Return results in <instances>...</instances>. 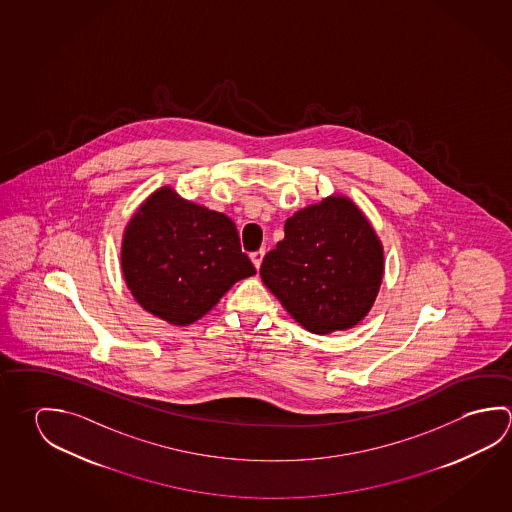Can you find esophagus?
<instances>
[{
	"label": "esophagus",
	"instance_id": "esophagus-1",
	"mask_svg": "<svg viewBox=\"0 0 512 512\" xmlns=\"http://www.w3.org/2000/svg\"><path fill=\"white\" fill-rule=\"evenodd\" d=\"M264 253H266L264 250H259V252H253L252 255H250V257H252L253 266H255V268H260L262 259H264Z\"/></svg>",
	"mask_w": 512,
	"mask_h": 512
}]
</instances>
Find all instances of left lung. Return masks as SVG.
Listing matches in <instances>:
<instances>
[{
	"instance_id": "8db88e82",
	"label": "left lung",
	"mask_w": 512,
	"mask_h": 512,
	"mask_svg": "<svg viewBox=\"0 0 512 512\" xmlns=\"http://www.w3.org/2000/svg\"><path fill=\"white\" fill-rule=\"evenodd\" d=\"M260 278L307 331H347L367 316L383 280V246L349 198L331 196L289 217Z\"/></svg>"
}]
</instances>
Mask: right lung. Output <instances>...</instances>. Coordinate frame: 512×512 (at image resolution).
<instances>
[{"instance_id":"1","label":"right lung","mask_w":512,"mask_h":512,"mask_svg":"<svg viewBox=\"0 0 512 512\" xmlns=\"http://www.w3.org/2000/svg\"><path fill=\"white\" fill-rule=\"evenodd\" d=\"M122 271L145 311L189 325L237 280L255 275L230 217L162 187L145 199L122 239Z\"/></svg>"}]
</instances>
